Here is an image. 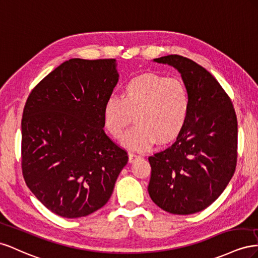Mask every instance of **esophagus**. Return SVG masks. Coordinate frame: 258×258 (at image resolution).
I'll return each instance as SVG.
<instances>
[{"label": "esophagus", "mask_w": 258, "mask_h": 258, "mask_svg": "<svg viewBox=\"0 0 258 258\" xmlns=\"http://www.w3.org/2000/svg\"><path fill=\"white\" fill-rule=\"evenodd\" d=\"M142 158H143V156H141V154L130 153V156H128V161H130V163H133V162H135L136 160H139V159H142Z\"/></svg>", "instance_id": "34e87169"}]
</instances>
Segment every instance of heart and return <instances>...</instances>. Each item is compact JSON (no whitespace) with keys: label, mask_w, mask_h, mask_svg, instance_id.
<instances>
[{"label":"heart","mask_w":258,"mask_h":258,"mask_svg":"<svg viewBox=\"0 0 258 258\" xmlns=\"http://www.w3.org/2000/svg\"><path fill=\"white\" fill-rule=\"evenodd\" d=\"M190 108V94L182 81L148 73L126 81L121 97L110 96L102 119L109 133L120 139L134 114L136 124L125 135L123 145L146 150L156 141L164 144L177 136L185 127Z\"/></svg>","instance_id":"obj_1"}]
</instances>
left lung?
Returning <instances> with one entry per match:
<instances>
[{"instance_id":"obj_1","label":"left lung","mask_w":258,"mask_h":258,"mask_svg":"<svg viewBox=\"0 0 258 258\" xmlns=\"http://www.w3.org/2000/svg\"><path fill=\"white\" fill-rule=\"evenodd\" d=\"M153 61L171 66L180 73L191 108L176 141L148 158V192L162 210L177 215L195 214L222 195L234 173L237 116L223 87L200 64L179 55Z\"/></svg>"}]
</instances>
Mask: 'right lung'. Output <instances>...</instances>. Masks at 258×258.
Returning a JSON list of instances; mask_svg holds the SVG:
<instances>
[{"instance_id": "obj_1", "label": "right lung", "mask_w": 258, "mask_h": 258, "mask_svg": "<svg viewBox=\"0 0 258 258\" xmlns=\"http://www.w3.org/2000/svg\"><path fill=\"white\" fill-rule=\"evenodd\" d=\"M119 80L115 59L72 58L29 95L21 120V166L36 199L64 218L108 202L128 157L105 131L102 109Z\"/></svg>"}]
</instances>
